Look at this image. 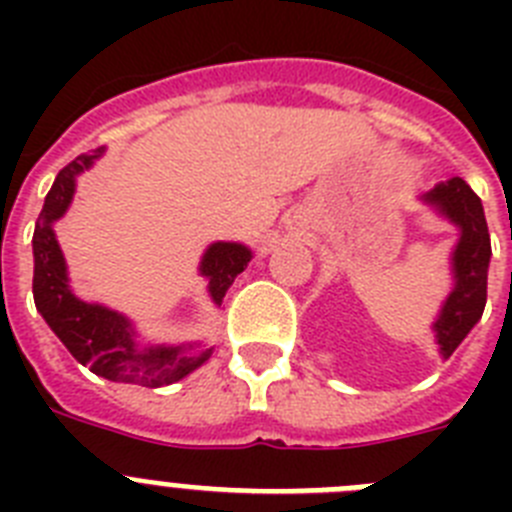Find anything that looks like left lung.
I'll return each instance as SVG.
<instances>
[{"label":"left lung","instance_id":"1","mask_svg":"<svg viewBox=\"0 0 512 512\" xmlns=\"http://www.w3.org/2000/svg\"><path fill=\"white\" fill-rule=\"evenodd\" d=\"M420 202L433 207L459 230V241L451 251L454 287L443 300L436 323H433L438 354L449 359L485 312L487 269H490L492 256L490 233H487L482 200L461 176H451L446 182L436 184L431 192L420 197Z\"/></svg>","mask_w":512,"mask_h":512}]
</instances>
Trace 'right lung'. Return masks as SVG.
Listing matches in <instances>:
<instances>
[{
    "label": "right lung",
    "instance_id": "right-lung-1",
    "mask_svg": "<svg viewBox=\"0 0 512 512\" xmlns=\"http://www.w3.org/2000/svg\"><path fill=\"white\" fill-rule=\"evenodd\" d=\"M102 153L104 146L92 153H81L69 166H63L45 197L33 233L35 307L63 346L69 348V354L79 364L89 366L97 377L140 387H166L200 369L212 356V348L202 343H143L128 315L99 302L79 300L69 284V266L56 241L53 225L69 210L76 179L92 169ZM251 259V248L243 243L217 241L207 246L202 253L200 274L207 279L212 305H223L228 287Z\"/></svg>",
    "mask_w": 512,
    "mask_h": 512
}]
</instances>
